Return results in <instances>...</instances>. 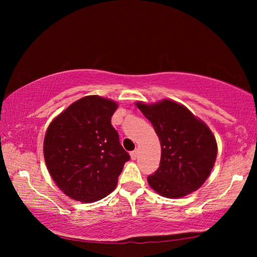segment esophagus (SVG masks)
<instances>
[{"label": "esophagus", "instance_id": "obj_1", "mask_svg": "<svg viewBox=\"0 0 257 257\" xmlns=\"http://www.w3.org/2000/svg\"><path fill=\"white\" fill-rule=\"evenodd\" d=\"M137 155H138V152L137 150H135L133 152H130V156H132L133 160H136L137 159Z\"/></svg>", "mask_w": 257, "mask_h": 257}]
</instances>
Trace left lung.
Masks as SVG:
<instances>
[{
	"label": "left lung",
	"mask_w": 257,
	"mask_h": 257,
	"mask_svg": "<svg viewBox=\"0 0 257 257\" xmlns=\"http://www.w3.org/2000/svg\"><path fill=\"white\" fill-rule=\"evenodd\" d=\"M159 136L160 167L147 177L161 196L179 198L197 190L215 163L217 146L210 128L181 104L163 99L136 103Z\"/></svg>",
	"instance_id": "obj_1"
}]
</instances>
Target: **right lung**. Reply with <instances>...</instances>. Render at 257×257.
Returning <instances> with one entry per match:
<instances>
[{
    "instance_id": "1",
    "label": "right lung",
    "mask_w": 257,
    "mask_h": 257,
    "mask_svg": "<svg viewBox=\"0 0 257 257\" xmlns=\"http://www.w3.org/2000/svg\"><path fill=\"white\" fill-rule=\"evenodd\" d=\"M116 107L111 99L90 95L72 103L47 128L46 167L59 188L76 201L107 196L130 160L111 124Z\"/></svg>"
}]
</instances>
